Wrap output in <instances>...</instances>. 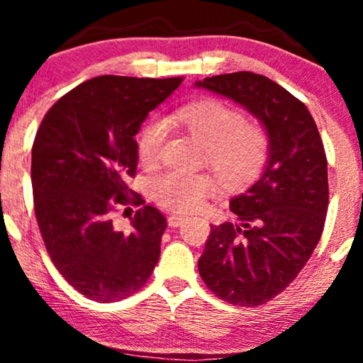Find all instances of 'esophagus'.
Wrapping results in <instances>:
<instances>
[{"label":"esophagus","mask_w":363,"mask_h":363,"mask_svg":"<svg viewBox=\"0 0 363 363\" xmlns=\"http://www.w3.org/2000/svg\"><path fill=\"white\" fill-rule=\"evenodd\" d=\"M184 220L186 218H182L181 215H170L167 218V222H169V227H179V225L184 223Z\"/></svg>","instance_id":"esophagus-1"}]
</instances>
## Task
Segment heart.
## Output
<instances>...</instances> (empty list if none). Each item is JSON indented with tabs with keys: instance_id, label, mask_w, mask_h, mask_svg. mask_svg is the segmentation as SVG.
Wrapping results in <instances>:
<instances>
[{
	"instance_id": "b5f03b06",
	"label": "heart",
	"mask_w": 363,
	"mask_h": 363,
	"mask_svg": "<svg viewBox=\"0 0 363 363\" xmlns=\"http://www.w3.org/2000/svg\"><path fill=\"white\" fill-rule=\"evenodd\" d=\"M176 119L205 147L206 160L223 184L240 187L256 181L269 160V136L256 123L220 101H203L186 106ZM167 138V123L150 119L141 128L136 147L145 164H153ZM153 199L170 211H193L213 191L208 174L167 170L150 182Z\"/></svg>"
}]
</instances>
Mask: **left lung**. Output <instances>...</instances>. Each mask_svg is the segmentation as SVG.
Returning <instances> with one entry per match:
<instances>
[{
  "instance_id": "8db88e82",
  "label": "left lung",
  "mask_w": 363,
  "mask_h": 363,
  "mask_svg": "<svg viewBox=\"0 0 363 363\" xmlns=\"http://www.w3.org/2000/svg\"><path fill=\"white\" fill-rule=\"evenodd\" d=\"M196 86L240 104L264 124V172L230 201L237 223L213 225L198 261L216 297L256 307L281 294L309 261L326 222L328 160L306 104L269 78L237 72Z\"/></svg>"
}]
</instances>
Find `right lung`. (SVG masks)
Here are the masks:
<instances>
[{
  "label": "right lung",
  "instance_id": "obj_1",
  "mask_svg": "<svg viewBox=\"0 0 363 363\" xmlns=\"http://www.w3.org/2000/svg\"><path fill=\"white\" fill-rule=\"evenodd\" d=\"M182 78L104 74L62 95L40 123L32 147V191L40 235L65 280L90 301L141 290L160 257L167 220L126 184L138 164L136 133ZM140 206L129 235L110 215Z\"/></svg>",
  "mask_w": 363,
  "mask_h": 363
}]
</instances>
